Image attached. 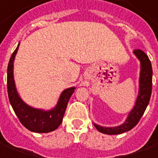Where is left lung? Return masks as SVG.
<instances>
[{
  "instance_id": "obj_1",
  "label": "left lung",
  "mask_w": 158,
  "mask_h": 158,
  "mask_svg": "<svg viewBox=\"0 0 158 158\" xmlns=\"http://www.w3.org/2000/svg\"><path fill=\"white\" fill-rule=\"evenodd\" d=\"M135 54L141 62V73L139 80V94L132 110L122 125L115 127H103L94 124L96 129L107 135H117L131 130L138 123L148 106L152 88V69L148 56L142 50L135 49Z\"/></svg>"
}]
</instances>
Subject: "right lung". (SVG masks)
Returning a JSON list of instances; mask_svg holds the SVG:
<instances>
[{"label":"right lung","instance_id":"right-lung-1","mask_svg":"<svg viewBox=\"0 0 158 158\" xmlns=\"http://www.w3.org/2000/svg\"><path fill=\"white\" fill-rule=\"evenodd\" d=\"M19 44L10 57L7 67V90L9 100L13 110L21 123L31 131L48 133L58 128L63 121L68 103L75 88L71 87L63 91L57 106L51 110L32 108L27 106L20 98L15 86L13 77V62L17 54Z\"/></svg>","mask_w":158,"mask_h":158}]
</instances>
